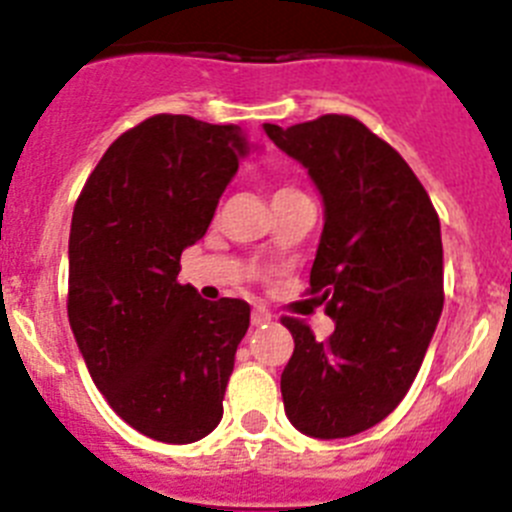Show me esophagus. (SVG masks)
I'll list each match as a JSON object with an SVG mask.
<instances>
[{
	"mask_svg": "<svg viewBox=\"0 0 512 512\" xmlns=\"http://www.w3.org/2000/svg\"><path fill=\"white\" fill-rule=\"evenodd\" d=\"M271 318H274V315H271L269 310H264V307H253V312H251V323L256 325V328H259V325L271 323Z\"/></svg>",
	"mask_w": 512,
	"mask_h": 512,
	"instance_id": "obj_1",
	"label": "esophagus"
}]
</instances>
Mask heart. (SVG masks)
<instances>
[{
	"label": "heart",
	"mask_w": 512,
	"mask_h": 512,
	"mask_svg": "<svg viewBox=\"0 0 512 512\" xmlns=\"http://www.w3.org/2000/svg\"><path fill=\"white\" fill-rule=\"evenodd\" d=\"M295 192H297V189H292V187H282V189H279L277 194H295ZM277 194H274V197H277Z\"/></svg>",
	"instance_id": "heart-1"
}]
</instances>
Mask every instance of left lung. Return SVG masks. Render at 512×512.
Segmentation results:
<instances>
[{
	"mask_svg": "<svg viewBox=\"0 0 512 512\" xmlns=\"http://www.w3.org/2000/svg\"><path fill=\"white\" fill-rule=\"evenodd\" d=\"M323 194L325 225L310 295L336 320L328 341L282 318L295 351L282 372L289 423L348 438L408 395L443 307L441 223L405 158L351 115L264 125Z\"/></svg>",
	"mask_w": 512,
	"mask_h": 512,
	"instance_id": "obj_1",
	"label": "left lung"
}]
</instances>
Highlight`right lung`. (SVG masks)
I'll return each instance as SVG.
<instances>
[{"instance_id": "add662e5", "label": "right lung", "mask_w": 512, "mask_h": 512, "mask_svg": "<svg viewBox=\"0 0 512 512\" xmlns=\"http://www.w3.org/2000/svg\"><path fill=\"white\" fill-rule=\"evenodd\" d=\"M246 153L238 125L153 115L107 148L76 200L71 330L104 400L153 441H200L223 418L251 307L176 277Z\"/></svg>"}]
</instances>
